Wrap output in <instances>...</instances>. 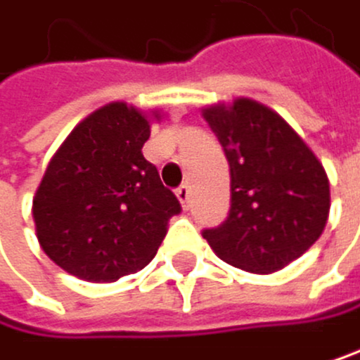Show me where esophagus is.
<instances>
[{
  "instance_id": "34e87169",
  "label": "esophagus",
  "mask_w": 360,
  "mask_h": 360,
  "mask_svg": "<svg viewBox=\"0 0 360 360\" xmlns=\"http://www.w3.org/2000/svg\"><path fill=\"white\" fill-rule=\"evenodd\" d=\"M176 198L181 201L184 210H188V207H190V188H188V186L176 188Z\"/></svg>"
}]
</instances>
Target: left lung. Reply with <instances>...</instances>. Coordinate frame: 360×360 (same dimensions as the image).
Returning a JSON list of instances; mask_svg holds the SVG:
<instances>
[{"mask_svg": "<svg viewBox=\"0 0 360 360\" xmlns=\"http://www.w3.org/2000/svg\"><path fill=\"white\" fill-rule=\"evenodd\" d=\"M229 162V216L203 238L231 266L280 271L321 236L330 212L328 174L288 122L260 102L203 109Z\"/></svg>", "mask_w": 360, "mask_h": 360, "instance_id": "8db88e82", "label": "left lung"}]
</instances>
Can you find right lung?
I'll return each instance as SVG.
<instances>
[{
	"label": "right lung",
	"mask_w": 360,
	"mask_h": 360,
	"mask_svg": "<svg viewBox=\"0 0 360 360\" xmlns=\"http://www.w3.org/2000/svg\"><path fill=\"white\" fill-rule=\"evenodd\" d=\"M148 137L146 113L111 102L84 117L50 159L32 216L41 249L63 271L115 282L155 258L181 205L141 155Z\"/></svg>",
	"instance_id": "add662e5"
}]
</instances>
